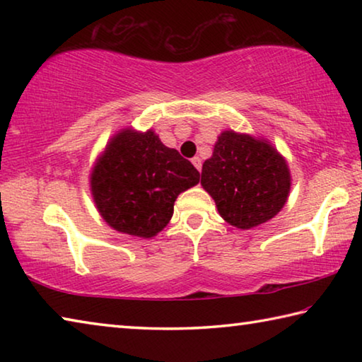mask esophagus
<instances>
[{
  "label": "esophagus",
  "instance_id": "obj_1",
  "mask_svg": "<svg viewBox=\"0 0 362 362\" xmlns=\"http://www.w3.org/2000/svg\"><path fill=\"white\" fill-rule=\"evenodd\" d=\"M192 163H193V166L198 169V170H201V166H203V163H201V158H198V156H194L193 159H192Z\"/></svg>",
  "mask_w": 362,
  "mask_h": 362
}]
</instances>
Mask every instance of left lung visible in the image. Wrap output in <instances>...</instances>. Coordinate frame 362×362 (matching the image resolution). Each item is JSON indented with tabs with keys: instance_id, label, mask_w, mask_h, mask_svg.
<instances>
[{
	"instance_id": "left-lung-1",
	"label": "left lung",
	"mask_w": 362,
	"mask_h": 362,
	"mask_svg": "<svg viewBox=\"0 0 362 362\" xmlns=\"http://www.w3.org/2000/svg\"><path fill=\"white\" fill-rule=\"evenodd\" d=\"M291 170L272 142L233 129L220 132L206 159L201 185L226 223L255 228L283 209L291 193Z\"/></svg>"
}]
</instances>
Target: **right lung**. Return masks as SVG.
<instances>
[{
  "label": "right lung",
  "instance_id": "obj_1",
  "mask_svg": "<svg viewBox=\"0 0 362 362\" xmlns=\"http://www.w3.org/2000/svg\"><path fill=\"white\" fill-rule=\"evenodd\" d=\"M199 173L158 134L124 127L113 134L89 175L100 217L113 230L151 240L169 223L177 196L198 185Z\"/></svg>",
  "mask_w": 362,
  "mask_h": 362
}]
</instances>
